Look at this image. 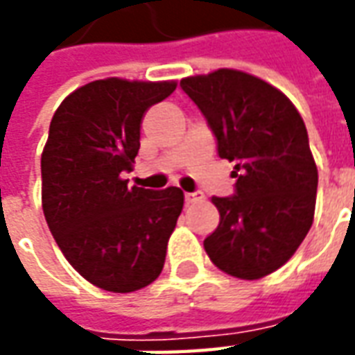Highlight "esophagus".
<instances>
[{"label":"esophagus","mask_w":355,"mask_h":355,"mask_svg":"<svg viewBox=\"0 0 355 355\" xmlns=\"http://www.w3.org/2000/svg\"><path fill=\"white\" fill-rule=\"evenodd\" d=\"M203 200V192H186L184 193V201L186 205H190V203H196V201Z\"/></svg>","instance_id":"1"}]
</instances>
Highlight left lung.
<instances>
[{"instance_id": "left-lung-1", "label": "left lung", "mask_w": 355, "mask_h": 355, "mask_svg": "<svg viewBox=\"0 0 355 355\" xmlns=\"http://www.w3.org/2000/svg\"><path fill=\"white\" fill-rule=\"evenodd\" d=\"M180 87L207 119L223 159L236 162L234 196L213 198L220 213L203 247L216 268L259 279L282 268L310 230L318 167L293 102L238 70L192 76Z\"/></svg>"}]
</instances>
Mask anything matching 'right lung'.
I'll return each instance as SVG.
<instances>
[{"instance_id": "add662e5", "label": "right lung", "mask_w": 355, "mask_h": 355, "mask_svg": "<svg viewBox=\"0 0 355 355\" xmlns=\"http://www.w3.org/2000/svg\"><path fill=\"white\" fill-rule=\"evenodd\" d=\"M175 89V81L98 80L68 94L51 119L45 220L66 261L104 291H139L162 274L184 193L129 188L123 173L139 154L144 114Z\"/></svg>"}]
</instances>
